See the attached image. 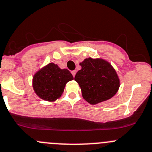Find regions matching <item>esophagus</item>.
<instances>
[{
	"instance_id": "34e87169",
	"label": "esophagus",
	"mask_w": 152,
	"mask_h": 152,
	"mask_svg": "<svg viewBox=\"0 0 152 152\" xmlns=\"http://www.w3.org/2000/svg\"><path fill=\"white\" fill-rule=\"evenodd\" d=\"M71 73H72V74H73V77H74V76H75V75H76V70H73V71H71Z\"/></svg>"
}]
</instances>
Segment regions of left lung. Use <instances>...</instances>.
<instances>
[{"mask_svg": "<svg viewBox=\"0 0 152 152\" xmlns=\"http://www.w3.org/2000/svg\"><path fill=\"white\" fill-rule=\"evenodd\" d=\"M82 69L75 76L82 95L90 104H97L116 95L120 81L115 69L102 58H86L79 64Z\"/></svg>", "mask_w": 152, "mask_h": 152, "instance_id": "1", "label": "left lung"}]
</instances>
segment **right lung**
Returning <instances> with one entry per match:
<instances>
[{
    "label": "right lung",
    "mask_w": 152,
    "mask_h": 152,
    "mask_svg": "<svg viewBox=\"0 0 152 152\" xmlns=\"http://www.w3.org/2000/svg\"><path fill=\"white\" fill-rule=\"evenodd\" d=\"M73 79L67 69H61L57 64L49 63L34 74L32 87L41 99L54 102L61 98L66 84Z\"/></svg>",
    "instance_id": "obj_1"
}]
</instances>
